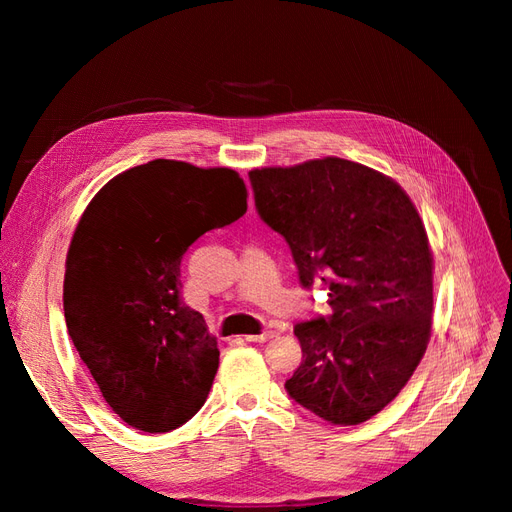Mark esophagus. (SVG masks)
Segmentation results:
<instances>
[{"instance_id": "34e87169", "label": "esophagus", "mask_w": 512, "mask_h": 512, "mask_svg": "<svg viewBox=\"0 0 512 512\" xmlns=\"http://www.w3.org/2000/svg\"><path fill=\"white\" fill-rule=\"evenodd\" d=\"M271 337H275V331H262L258 335H245V342H254V344H265Z\"/></svg>"}]
</instances>
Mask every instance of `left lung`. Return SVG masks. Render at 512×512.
<instances>
[{
  "label": "left lung",
  "instance_id": "obj_1",
  "mask_svg": "<svg viewBox=\"0 0 512 512\" xmlns=\"http://www.w3.org/2000/svg\"><path fill=\"white\" fill-rule=\"evenodd\" d=\"M262 222L286 239L299 282L333 314L299 322L288 395L333 425H359L399 395L431 335L433 256L401 185L342 158L250 170Z\"/></svg>",
  "mask_w": 512,
  "mask_h": 512
}]
</instances>
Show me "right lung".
<instances>
[{
	"label": "right lung",
	"instance_id": "right-lung-1",
	"mask_svg": "<svg viewBox=\"0 0 512 512\" xmlns=\"http://www.w3.org/2000/svg\"><path fill=\"white\" fill-rule=\"evenodd\" d=\"M245 211L232 168L153 160L113 177L81 215L66 258L68 333L128 425L164 433L203 408L220 350L181 299V258Z\"/></svg>",
	"mask_w": 512,
	"mask_h": 512
}]
</instances>
